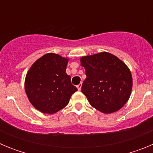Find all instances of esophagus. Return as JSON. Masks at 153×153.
Returning <instances> with one entry per match:
<instances>
[{
	"label": "esophagus",
	"instance_id": "34e87169",
	"mask_svg": "<svg viewBox=\"0 0 153 153\" xmlns=\"http://www.w3.org/2000/svg\"><path fill=\"white\" fill-rule=\"evenodd\" d=\"M76 87H77L78 90H81V87H82V83H79V85H77V86H76Z\"/></svg>",
	"mask_w": 153,
	"mask_h": 153
}]
</instances>
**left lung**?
I'll return each mask as SVG.
<instances>
[{"mask_svg": "<svg viewBox=\"0 0 153 153\" xmlns=\"http://www.w3.org/2000/svg\"><path fill=\"white\" fill-rule=\"evenodd\" d=\"M80 63L86 75L81 91L90 105L106 114L121 109L132 87V74L125 63L107 52L82 56Z\"/></svg>", "mask_w": 153, "mask_h": 153, "instance_id": "obj_1", "label": "left lung"}]
</instances>
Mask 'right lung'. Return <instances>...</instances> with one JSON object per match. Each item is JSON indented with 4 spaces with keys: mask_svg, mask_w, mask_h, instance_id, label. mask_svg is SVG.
<instances>
[{
    "mask_svg": "<svg viewBox=\"0 0 153 153\" xmlns=\"http://www.w3.org/2000/svg\"><path fill=\"white\" fill-rule=\"evenodd\" d=\"M68 61V58L48 53L28 70L25 92L30 103L41 113L53 114L63 109L77 90L66 73Z\"/></svg>",
    "mask_w": 153,
    "mask_h": 153,
    "instance_id": "obj_1",
    "label": "right lung"
}]
</instances>
